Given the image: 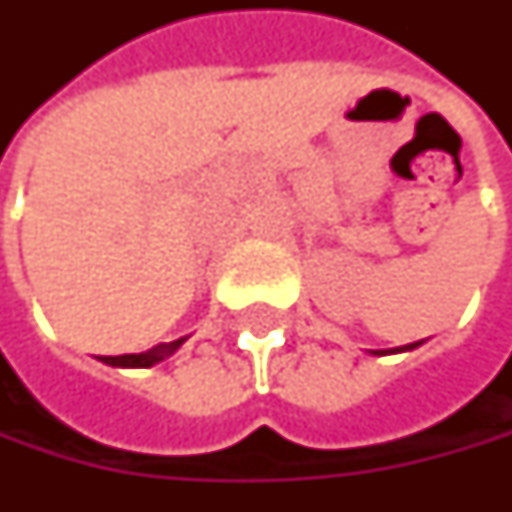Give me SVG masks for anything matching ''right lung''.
Masks as SVG:
<instances>
[{"mask_svg": "<svg viewBox=\"0 0 512 512\" xmlns=\"http://www.w3.org/2000/svg\"><path fill=\"white\" fill-rule=\"evenodd\" d=\"M182 344V339L173 344H159V347H153V350H148V353H133V356H108V359H102L105 364H122V367H150V364L162 362L165 356H170L176 347Z\"/></svg>", "mask_w": 512, "mask_h": 512, "instance_id": "1", "label": "right lung"}]
</instances>
